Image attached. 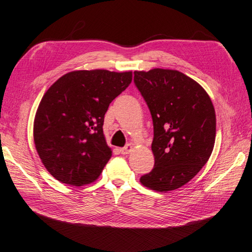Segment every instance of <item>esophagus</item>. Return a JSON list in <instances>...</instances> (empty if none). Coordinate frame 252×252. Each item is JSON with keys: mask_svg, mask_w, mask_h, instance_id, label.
Segmentation results:
<instances>
[{"mask_svg": "<svg viewBox=\"0 0 252 252\" xmlns=\"http://www.w3.org/2000/svg\"><path fill=\"white\" fill-rule=\"evenodd\" d=\"M132 149H133V146H132L131 144H127L126 146H125V147L120 148V153H121L122 155H127V154L131 153Z\"/></svg>", "mask_w": 252, "mask_h": 252, "instance_id": "34e87169", "label": "esophagus"}]
</instances>
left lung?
Returning <instances> with one entry per match:
<instances>
[{
    "mask_svg": "<svg viewBox=\"0 0 252 252\" xmlns=\"http://www.w3.org/2000/svg\"><path fill=\"white\" fill-rule=\"evenodd\" d=\"M134 84L154 122L155 166L140 177L147 188L166 192L190 181L206 164L216 138V114L207 92L175 69L134 72Z\"/></svg>",
    "mask_w": 252,
    "mask_h": 252,
    "instance_id": "8db88e82",
    "label": "left lung"
}]
</instances>
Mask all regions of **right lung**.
<instances>
[{"label": "right lung", "instance_id": "1", "mask_svg": "<svg viewBox=\"0 0 252 252\" xmlns=\"http://www.w3.org/2000/svg\"><path fill=\"white\" fill-rule=\"evenodd\" d=\"M131 81L132 72L74 71L47 90L33 136L40 160L57 180L80 187L101 175L112 157L103 134L104 116Z\"/></svg>", "mask_w": 252, "mask_h": 252}]
</instances>
